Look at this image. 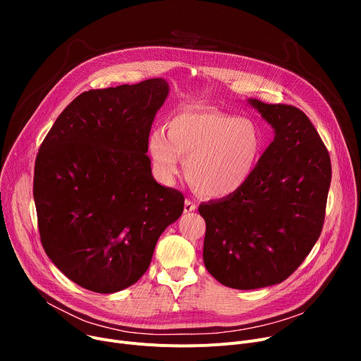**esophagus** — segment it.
Listing matches in <instances>:
<instances>
[{
  "instance_id": "34e87169",
  "label": "esophagus",
  "mask_w": 361,
  "mask_h": 361,
  "mask_svg": "<svg viewBox=\"0 0 361 361\" xmlns=\"http://www.w3.org/2000/svg\"><path fill=\"white\" fill-rule=\"evenodd\" d=\"M196 209H197V204L193 200H190V199H185V202H184V212H193Z\"/></svg>"
}]
</instances>
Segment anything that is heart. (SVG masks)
<instances>
[{
  "mask_svg": "<svg viewBox=\"0 0 361 361\" xmlns=\"http://www.w3.org/2000/svg\"><path fill=\"white\" fill-rule=\"evenodd\" d=\"M263 133L249 118L212 109L176 114L149 136V155L158 174L177 176L180 158L196 192L207 197H225L247 183L263 152Z\"/></svg>",
  "mask_w": 361,
  "mask_h": 361,
  "instance_id": "heart-1",
  "label": "heart"
}]
</instances>
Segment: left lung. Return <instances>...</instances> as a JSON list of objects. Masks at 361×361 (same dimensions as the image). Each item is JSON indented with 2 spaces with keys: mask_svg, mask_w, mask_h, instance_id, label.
<instances>
[{
  "mask_svg": "<svg viewBox=\"0 0 361 361\" xmlns=\"http://www.w3.org/2000/svg\"><path fill=\"white\" fill-rule=\"evenodd\" d=\"M275 139L240 190L199 206L203 262L225 287L255 290L286 281L307 257L325 222L329 152L305 112L250 99Z\"/></svg>",
  "mask_w": 361,
  "mask_h": 361,
  "instance_id": "1",
  "label": "left lung"
}]
</instances>
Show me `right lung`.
<instances>
[{"instance_id":"1","label":"right lung","mask_w":361,"mask_h":361,"mask_svg":"<svg viewBox=\"0 0 361 361\" xmlns=\"http://www.w3.org/2000/svg\"><path fill=\"white\" fill-rule=\"evenodd\" d=\"M164 79L92 89L55 120L35 161L37 228L48 257L93 293H117L147 271L184 196L158 184L146 157Z\"/></svg>"}]
</instances>
